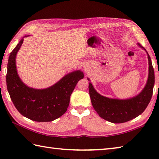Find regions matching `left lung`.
<instances>
[{
  "instance_id": "obj_1",
  "label": "left lung",
  "mask_w": 159,
  "mask_h": 159,
  "mask_svg": "<svg viewBox=\"0 0 159 159\" xmlns=\"http://www.w3.org/2000/svg\"><path fill=\"white\" fill-rule=\"evenodd\" d=\"M148 55L149 73L146 86L141 92L133 98L125 100L109 98L100 95L89 83V92L93 109L100 117L115 124L126 122L139 116L146 109L152 96L154 85V72L150 55ZM88 80H89V79Z\"/></svg>"
}]
</instances>
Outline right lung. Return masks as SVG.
I'll return each instance as SVG.
<instances>
[{
	"label": "right lung",
	"instance_id": "add662e5",
	"mask_svg": "<svg viewBox=\"0 0 159 159\" xmlns=\"http://www.w3.org/2000/svg\"><path fill=\"white\" fill-rule=\"evenodd\" d=\"M23 41L22 38L9 57L6 82L10 98L23 116L39 122L52 121L66 112L71 94L79 80L83 79V72L74 71L46 89L26 86L20 79L16 64V55Z\"/></svg>",
	"mask_w": 159,
	"mask_h": 159
}]
</instances>
